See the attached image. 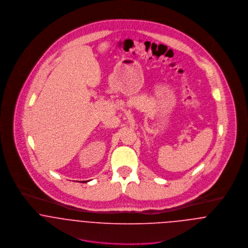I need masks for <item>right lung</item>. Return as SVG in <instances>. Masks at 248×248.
I'll return each instance as SVG.
<instances>
[{
    "label": "right lung",
    "instance_id": "add662e5",
    "mask_svg": "<svg viewBox=\"0 0 248 248\" xmlns=\"http://www.w3.org/2000/svg\"><path fill=\"white\" fill-rule=\"evenodd\" d=\"M85 182H87V181H85Z\"/></svg>",
    "mask_w": 248,
    "mask_h": 248
}]
</instances>
